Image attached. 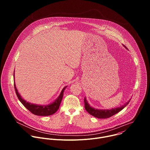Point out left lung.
I'll list each match as a JSON object with an SVG mask.
<instances>
[{
  "label": "left lung",
  "instance_id": "8db88e82",
  "mask_svg": "<svg viewBox=\"0 0 150 150\" xmlns=\"http://www.w3.org/2000/svg\"><path fill=\"white\" fill-rule=\"evenodd\" d=\"M130 101H128L127 103H125L123 105L117 108L112 109L111 110H98V109H95L88 104L87 101L86 100V98H84V105L85 109L91 115L100 119H106L110 117L111 116L115 115V114L119 113L120 111H121L125 107H126L128 103H129Z\"/></svg>",
  "mask_w": 150,
  "mask_h": 150
}]
</instances>
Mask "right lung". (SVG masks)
Here are the masks:
<instances>
[{"label": "right lung", "instance_id": "add662e5", "mask_svg": "<svg viewBox=\"0 0 150 150\" xmlns=\"http://www.w3.org/2000/svg\"><path fill=\"white\" fill-rule=\"evenodd\" d=\"M14 88H15L16 94L19 100L25 106V108H27L30 112H31L33 114L35 115L45 116H50V115H53L59 109L60 103L62 101V100L63 96V92L65 91L67 87L63 88L59 97L57 98V99H56V100H55L54 102L47 105H37V104L27 102L25 100H24L22 97H21V96L18 93V90L15 86V82H14Z\"/></svg>", "mask_w": 150, "mask_h": 150}]
</instances>
